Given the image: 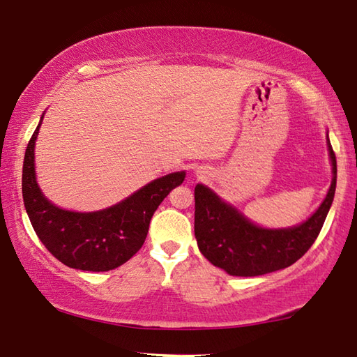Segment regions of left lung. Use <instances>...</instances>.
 I'll return each instance as SVG.
<instances>
[{"instance_id":"8db88e82","label":"left lung","mask_w":357,"mask_h":357,"mask_svg":"<svg viewBox=\"0 0 357 357\" xmlns=\"http://www.w3.org/2000/svg\"><path fill=\"white\" fill-rule=\"evenodd\" d=\"M328 149L333 165L331 188L319 210L294 228L266 230L253 225L211 190L197 185L194 233L202 255L233 277H258L298 261L317 239L334 199L337 161L329 139Z\"/></svg>"}]
</instances>
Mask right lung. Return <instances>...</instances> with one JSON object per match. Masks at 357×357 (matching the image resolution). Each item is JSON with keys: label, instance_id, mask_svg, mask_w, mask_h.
<instances>
[{"label": "right lung", "instance_id": "add662e5", "mask_svg": "<svg viewBox=\"0 0 357 357\" xmlns=\"http://www.w3.org/2000/svg\"><path fill=\"white\" fill-rule=\"evenodd\" d=\"M40 124L26 147L22 178L24 208L33 231L52 257L68 267L107 272L123 266L143 247L153 213L174 188L183 183L185 172L153 180L102 211H65L43 197L36 181L33 146Z\"/></svg>", "mask_w": 357, "mask_h": 357}]
</instances>
